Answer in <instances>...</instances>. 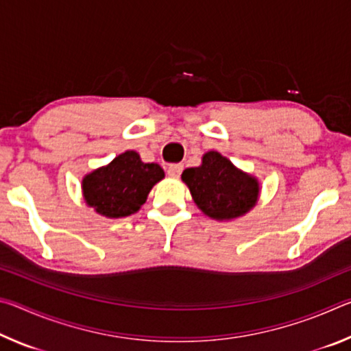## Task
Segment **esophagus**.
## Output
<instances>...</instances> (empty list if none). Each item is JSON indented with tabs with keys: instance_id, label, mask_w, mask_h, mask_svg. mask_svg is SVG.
I'll use <instances>...</instances> for the list:
<instances>
[{
	"instance_id": "1",
	"label": "esophagus",
	"mask_w": 351,
	"mask_h": 351,
	"mask_svg": "<svg viewBox=\"0 0 351 351\" xmlns=\"http://www.w3.org/2000/svg\"><path fill=\"white\" fill-rule=\"evenodd\" d=\"M182 169H184L182 164H171L170 167L167 169V173L171 178H180L181 173H182Z\"/></svg>"
}]
</instances>
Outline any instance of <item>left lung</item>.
Segmentation results:
<instances>
[{"mask_svg": "<svg viewBox=\"0 0 351 351\" xmlns=\"http://www.w3.org/2000/svg\"><path fill=\"white\" fill-rule=\"evenodd\" d=\"M181 178L195 203L210 218L232 219L257 203V180L234 167L229 159L217 152L206 153L203 164L186 169Z\"/></svg>", "mask_w": 351, "mask_h": 351, "instance_id": "obj_1", "label": "left lung"}]
</instances>
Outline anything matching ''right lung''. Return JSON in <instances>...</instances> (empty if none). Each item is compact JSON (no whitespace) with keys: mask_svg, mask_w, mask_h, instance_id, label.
<instances>
[{"mask_svg":"<svg viewBox=\"0 0 351 351\" xmlns=\"http://www.w3.org/2000/svg\"><path fill=\"white\" fill-rule=\"evenodd\" d=\"M162 178L164 170L158 164H145L136 152H125L83 178L82 187L88 206L100 215L121 218L138 212Z\"/></svg>","mask_w":351,"mask_h":351,"instance_id":"obj_1","label":"right lung"}]
</instances>
